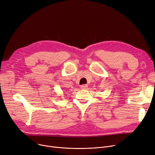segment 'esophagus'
<instances>
[{
    "label": "esophagus",
    "mask_w": 155,
    "mask_h": 155,
    "mask_svg": "<svg viewBox=\"0 0 155 155\" xmlns=\"http://www.w3.org/2000/svg\"><path fill=\"white\" fill-rule=\"evenodd\" d=\"M87 87H88V85H81V87H80V88H81V89H86V88H87Z\"/></svg>",
    "instance_id": "1"
}]
</instances>
